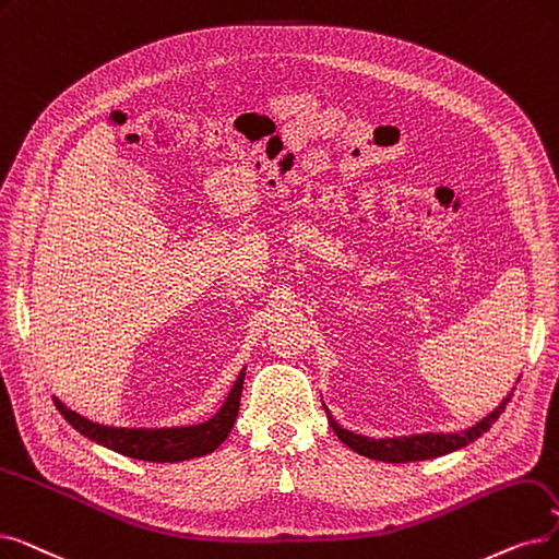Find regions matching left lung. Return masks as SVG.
Returning a JSON list of instances; mask_svg holds the SVG:
<instances>
[{
	"label": "left lung",
	"mask_w": 559,
	"mask_h": 559,
	"mask_svg": "<svg viewBox=\"0 0 559 559\" xmlns=\"http://www.w3.org/2000/svg\"><path fill=\"white\" fill-rule=\"evenodd\" d=\"M509 400H512V393L502 400V404L493 411V414H489L475 427L461 431V433H418V436H400V439H379L377 441V439H368V436H358L354 431H347L340 427L333 420V416L329 414V408H326V418H329V425L333 427L337 439L343 441L347 448H352L354 452L368 456V459L388 461V464H406V461H423V459H431V456H443L448 452H454L459 448L473 443L484 431H489V427L500 418Z\"/></svg>",
	"instance_id": "left-lung-1"
}]
</instances>
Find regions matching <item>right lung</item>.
I'll return each instance as SVG.
<instances>
[{"instance_id":"add662e5","label":"right lung","mask_w":559,"mask_h":559,"mask_svg":"<svg viewBox=\"0 0 559 559\" xmlns=\"http://www.w3.org/2000/svg\"><path fill=\"white\" fill-rule=\"evenodd\" d=\"M241 385H245V370L239 372L233 391L228 393L224 406L216 411V416H212L203 425L171 429H118L95 425L75 414V411L66 408L59 400L55 402L61 416L80 433H84L86 439L132 459L153 461V464H176V461L210 454L228 439V433L237 420Z\"/></svg>"}]
</instances>
